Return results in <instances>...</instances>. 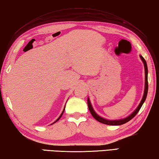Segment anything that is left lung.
<instances>
[{"mask_svg": "<svg viewBox=\"0 0 159 159\" xmlns=\"http://www.w3.org/2000/svg\"><path fill=\"white\" fill-rule=\"evenodd\" d=\"M140 57L141 59L142 60L143 64H144V68H145V89H144V94H143V98L141 99V103L139 104V107H137V109H136L135 111H134L132 114H131L130 116H129L128 117H126V118L124 119H120V120H107V119H105L104 118H102L101 116H99V115H97V114L95 113V111H94V109H92V107L91 105V103H90V101H89V99L87 98V104H88V107H89V110L90 111V113L92 116H93L94 118L96 119L97 121H98L99 122H101L102 124H107V125H111V126H116V125H121V124H124L126 123V122H128L131 120V119H132L134 116H135L137 113L139 112V111L140 110L141 107H142V105L143 104V102H145L146 98V96H147V93H148V67H147V64H146V62L144 58H143L142 56L140 55Z\"/></svg>", "mask_w": 159, "mask_h": 159, "instance_id": "1", "label": "left lung"}]
</instances>
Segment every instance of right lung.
I'll use <instances>...</instances> for the list:
<instances>
[{
  "label": "right lung",
  "mask_w": 159,
  "mask_h": 159,
  "mask_svg": "<svg viewBox=\"0 0 159 159\" xmlns=\"http://www.w3.org/2000/svg\"><path fill=\"white\" fill-rule=\"evenodd\" d=\"M64 111H65V109H64V110H63V111H62V114H61V115L60 116V117H59V118H58L57 119V120H56L55 122H54V123H55V122H57L58 120H59V119L61 118V116H62V114H63V113H64ZM54 123H53V124H54Z\"/></svg>",
  "instance_id": "obj_1"
}]
</instances>
